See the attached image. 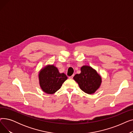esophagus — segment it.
<instances>
[{
    "label": "esophagus",
    "instance_id": "1",
    "mask_svg": "<svg viewBox=\"0 0 133 133\" xmlns=\"http://www.w3.org/2000/svg\"><path fill=\"white\" fill-rule=\"evenodd\" d=\"M73 76H74V75H72V76H69V78L71 79H73Z\"/></svg>",
    "mask_w": 133,
    "mask_h": 133
}]
</instances>
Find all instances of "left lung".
<instances>
[{"instance_id": "1", "label": "left lung", "mask_w": 133, "mask_h": 133, "mask_svg": "<svg viewBox=\"0 0 133 133\" xmlns=\"http://www.w3.org/2000/svg\"><path fill=\"white\" fill-rule=\"evenodd\" d=\"M78 82L80 89L87 94H93L99 88L101 83V76L92 67L83 66L81 68V73L73 77Z\"/></svg>"}]
</instances>
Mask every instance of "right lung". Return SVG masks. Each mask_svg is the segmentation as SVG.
<instances>
[{"label": "right lung", "mask_w": 133, "mask_h": 133, "mask_svg": "<svg viewBox=\"0 0 133 133\" xmlns=\"http://www.w3.org/2000/svg\"><path fill=\"white\" fill-rule=\"evenodd\" d=\"M40 85L44 92L53 94L59 90L67 76L64 73H60L58 69L53 65L48 66L39 73Z\"/></svg>", "instance_id": "obj_1"}]
</instances>
